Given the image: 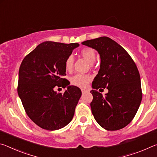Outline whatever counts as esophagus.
I'll use <instances>...</instances> for the list:
<instances>
[{
    "label": "esophagus",
    "instance_id": "obj_1",
    "mask_svg": "<svg viewBox=\"0 0 157 157\" xmlns=\"http://www.w3.org/2000/svg\"><path fill=\"white\" fill-rule=\"evenodd\" d=\"M81 91H82V92L83 93V94H84V93H85V92H86V91H87V90H86V89H81Z\"/></svg>",
    "mask_w": 157,
    "mask_h": 157
}]
</instances>
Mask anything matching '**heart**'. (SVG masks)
Returning a JSON list of instances; mask_svg holds the SVG:
<instances>
[{
  "mask_svg": "<svg viewBox=\"0 0 157 157\" xmlns=\"http://www.w3.org/2000/svg\"><path fill=\"white\" fill-rule=\"evenodd\" d=\"M81 55L86 59L90 63H94L96 59V54L95 50L91 48H84L80 51ZM74 57L73 55H69L64 62V66L66 71H70L73 67ZM92 79V76L88 74L78 73L71 77V83L74 86L79 87H85Z\"/></svg>",
  "mask_w": 157,
  "mask_h": 157,
  "instance_id": "obj_1",
  "label": "heart"
}]
</instances>
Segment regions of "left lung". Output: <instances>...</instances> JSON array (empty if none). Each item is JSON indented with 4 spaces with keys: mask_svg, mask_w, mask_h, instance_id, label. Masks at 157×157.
<instances>
[{
    "mask_svg": "<svg viewBox=\"0 0 157 157\" xmlns=\"http://www.w3.org/2000/svg\"><path fill=\"white\" fill-rule=\"evenodd\" d=\"M97 50L100 68L93 81L91 108L97 123L103 128L115 131L131 123L142 100L140 74L136 63L123 47L107 36L82 43ZM107 88L103 97L97 90Z\"/></svg>",
    "mask_w": 157,
    "mask_h": 157,
    "instance_id": "obj_1",
    "label": "left lung"
}]
</instances>
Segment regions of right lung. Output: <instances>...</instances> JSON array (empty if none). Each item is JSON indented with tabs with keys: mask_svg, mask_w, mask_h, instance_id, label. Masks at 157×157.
I'll return each instance as SVG.
<instances>
[{
	"mask_svg": "<svg viewBox=\"0 0 157 157\" xmlns=\"http://www.w3.org/2000/svg\"><path fill=\"white\" fill-rule=\"evenodd\" d=\"M79 44L45 41L28 55L21 63L17 91L26 113L42 129L57 130L72 121L81 97L78 87L68 86L64 62ZM63 94L54 88H65Z\"/></svg>",
	"mask_w": 157,
	"mask_h": 157,
	"instance_id": "add662e5",
	"label": "right lung"
}]
</instances>
